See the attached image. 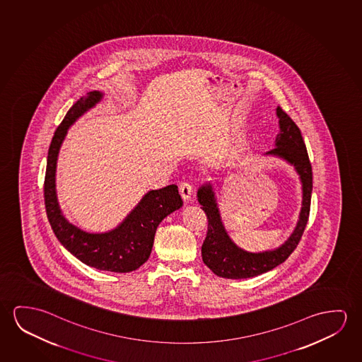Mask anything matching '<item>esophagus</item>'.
I'll list each match as a JSON object with an SVG mask.
<instances>
[{"label": "esophagus", "instance_id": "esophagus-1", "mask_svg": "<svg viewBox=\"0 0 362 362\" xmlns=\"http://www.w3.org/2000/svg\"><path fill=\"white\" fill-rule=\"evenodd\" d=\"M179 193L182 195L184 202H189L193 195V188L189 183H182L179 185Z\"/></svg>", "mask_w": 362, "mask_h": 362}]
</instances>
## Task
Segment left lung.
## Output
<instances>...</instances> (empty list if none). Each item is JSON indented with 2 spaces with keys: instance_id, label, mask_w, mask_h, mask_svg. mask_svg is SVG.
Returning a JSON list of instances; mask_svg holds the SVG:
<instances>
[{
  "instance_id": "8db88e82",
  "label": "left lung",
  "mask_w": 362,
  "mask_h": 362,
  "mask_svg": "<svg viewBox=\"0 0 362 362\" xmlns=\"http://www.w3.org/2000/svg\"><path fill=\"white\" fill-rule=\"evenodd\" d=\"M276 110L279 119V133L274 141L276 148L267 151L266 156L282 158L291 165H293L296 172L300 175L302 183L300 219L293 233L279 248L258 253L247 252L230 240L224 228L213 185L211 183L203 184L197 192L198 202L208 219V232L202 245V258L211 272L223 279H250L277 267L296 250L306 228L311 206V163L298 127L279 106H277Z\"/></svg>"
}]
</instances>
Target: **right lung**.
Returning <instances> with one entry per match:
<instances>
[{"instance_id": "obj_1", "label": "right lung", "mask_w": 362, "mask_h": 362, "mask_svg": "<svg viewBox=\"0 0 362 362\" xmlns=\"http://www.w3.org/2000/svg\"><path fill=\"white\" fill-rule=\"evenodd\" d=\"M104 94L94 90L80 98L67 112L51 140L45 174L44 197L51 228L73 256L86 266L128 273L144 264L151 256L159 223L183 206L175 184L161 189L149 190L117 228L104 233H90L64 217L56 195V161L67 130L78 117L94 107Z\"/></svg>"}]
</instances>
